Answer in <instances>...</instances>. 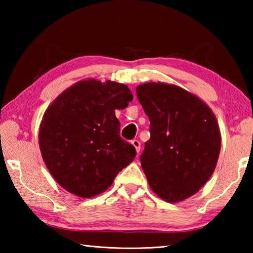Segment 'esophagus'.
<instances>
[{
    "mask_svg": "<svg viewBox=\"0 0 253 253\" xmlns=\"http://www.w3.org/2000/svg\"><path fill=\"white\" fill-rule=\"evenodd\" d=\"M131 144L134 145V147L136 148V152L139 153V151H140V142H139V140L138 139H132Z\"/></svg>",
    "mask_w": 253,
    "mask_h": 253,
    "instance_id": "esophagus-1",
    "label": "esophagus"
}]
</instances>
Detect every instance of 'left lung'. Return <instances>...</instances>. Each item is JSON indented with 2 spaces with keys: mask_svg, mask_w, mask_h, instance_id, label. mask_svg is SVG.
<instances>
[{
  "mask_svg": "<svg viewBox=\"0 0 253 253\" xmlns=\"http://www.w3.org/2000/svg\"><path fill=\"white\" fill-rule=\"evenodd\" d=\"M136 93L151 123V138L140 155L149 186L166 202L190 198L215 169L221 149L215 116L177 85L148 83Z\"/></svg>",
  "mask_w": 253,
  "mask_h": 253,
  "instance_id": "left-lung-1",
  "label": "left lung"
}]
</instances>
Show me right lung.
<instances>
[{"instance_id": "add662e5", "label": "right lung", "mask_w": 253, "mask_h": 253, "mask_svg": "<svg viewBox=\"0 0 253 253\" xmlns=\"http://www.w3.org/2000/svg\"><path fill=\"white\" fill-rule=\"evenodd\" d=\"M126 84L88 79L63 91L45 110L39 131L42 157L60 185L80 198L106 191L134 161L115 110L132 100Z\"/></svg>"}]
</instances>
